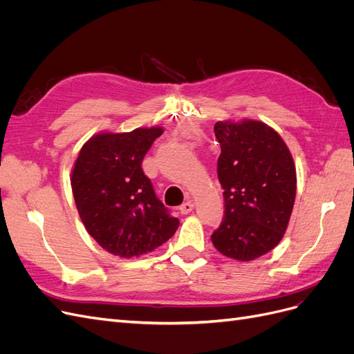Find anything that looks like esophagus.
Here are the masks:
<instances>
[{
  "label": "esophagus",
  "mask_w": 354,
  "mask_h": 354,
  "mask_svg": "<svg viewBox=\"0 0 354 354\" xmlns=\"http://www.w3.org/2000/svg\"><path fill=\"white\" fill-rule=\"evenodd\" d=\"M178 209L181 214H189V212H192V209H194V202L186 201L185 203H181Z\"/></svg>",
  "instance_id": "obj_1"
}]
</instances>
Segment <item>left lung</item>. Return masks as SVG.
<instances>
[{
  "instance_id": "1",
  "label": "left lung",
  "mask_w": 354,
  "mask_h": 354,
  "mask_svg": "<svg viewBox=\"0 0 354 354\" xmlns=\"http://www.w3.org/2000/svg\"><path fill=\"white\" fill-rule=\"evenodd\" d=\"M214 133L221 147L217 176L224 216L211 241L229 259L251 261L283 238L297 192L294 160L264 122L218 121Z\"/></svg>"
}]
</instances>
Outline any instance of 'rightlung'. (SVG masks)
Segmentation results:
<instances>
[{
	"mask_svg": "<svg viewBox=\"0 0 354 354\" xmlns=\"http://www.w3.org/2000/svg\"><path fill=\"white\" fill-rule=\"evenodd\" d=\"M162 128L102 133L82 146L72 171V192L85 229L102 248L131 259L153 251L178 227L160 202L142 162Z\"/></svg>",
	"mask_w": 354,
	"mask_h": 354,
	"instance_id": "obj_1",
	"label": "right lung"
}]
</instances>
